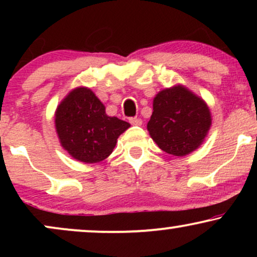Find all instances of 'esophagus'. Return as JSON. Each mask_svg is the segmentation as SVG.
Masks as SVG:
<instances>
[{"instance_id": "esophagus-1", "label": "esophagus", "mask_w": 257, "mask_h": 257, "mask_svg": "<svg viewBox=\"0 0 257 257\" xmlns=\"http://www.w3.org/2000/svg\"><path fill=\"white\" fill-rule=\"evenodd\" d=\"M129 122H131L133 125H141V124H143V119L138 118V117H132V118H129Z\"/></svg>"}]
</instances>
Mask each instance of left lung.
<instances>
[{"mask_svg": "<svg viewBox=\"0 0 257 257\" xmlns=\"http://www.w3.org/2000/svg\"><path fill=\"white\" fill-rule=\"evenodd\" d=\"M210 125V110L204 100L184 85H174L153 99L147 131L159 149L182 157L202 145Z\"/></svg>", "mask_w": 257, "mask_h": 257, "instance_id": "8db88e82", "label": "left lung"}]
</instances>
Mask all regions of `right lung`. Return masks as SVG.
Here are the masks:
<instances>
[{"label":"right lung","mask_w":257,"mask_h":257,"mask_svg":"<svg viewBox=\"0 0 257 257\" xmlns=\"http://www.w3.org/2000/svg\"><path fill=\"white\" fill-rule=\"evenodd\" d=\"M131 126L106 114L105 106L89 88L70 91L55 111V129L61 146L83 163H98L113 151L117 139Z\"/></svg>","instance_id":"1"}]
</instances>
